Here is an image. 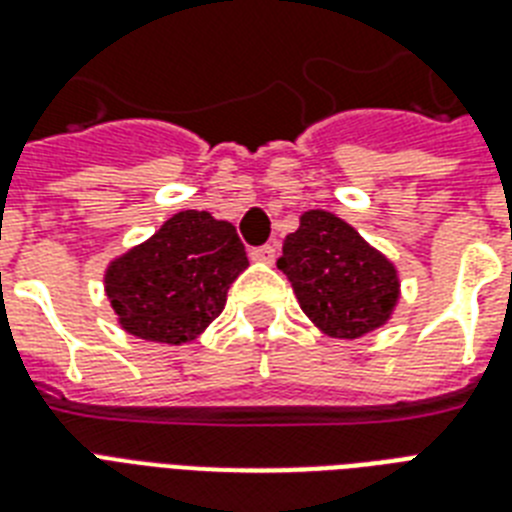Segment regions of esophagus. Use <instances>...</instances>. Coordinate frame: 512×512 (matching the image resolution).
<instances>
[{
	"label": "esophagus",
	"mask_w": 512,
	"mask_h": 512,
	"mask_svg": "<svg viewBox=\"0 0 512 512\" xmlns=\"http://www.w3.org/2000/svg\"><path fill=\"white\" fill-rule=\"evenodd\" d=\"M249 257L255 260V263H268L271 265L276 260V247L273 244H263V247H255L249 252Z\"/></svg>",
	"instance_id": "obj_1"
}]
</instances>
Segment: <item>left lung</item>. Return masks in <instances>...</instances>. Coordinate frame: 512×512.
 Returning <instances> with one entry per match:
<instances>
[{"mask_svg":"<svg viewBox=\"0 0 512 512\" xmlns=\"http://www.w3.org/2000/svg\"><path fill=\"white\" fill-rule=\"evenodd\" d=\"M276 265L287 273L305 316L337 340L380 329L401 295L396 265L324 209L300 215V228L284 239Z\"/></svg>","mask_w":512,"mask_h":512,"instance_id":"left-lung-1","label":"left lung"}]
</instances>
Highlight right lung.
Wrapping results in <instances>:
<instances>
[{
  "mask_svg": "<svg viewBox=\"0 0 512 512\" xmlns=\"http://www.w3.org/2000/svg\"><path fill=\"white\" fill-rule=\"evenodd\" d=\"M247 265L231 223L185 209L111 260L103 281L124 332L180 345L196 340L223 313L228 289Z\"/></svg>",
  "mask_w": 512,
  "mask_h": 512,
  "instance_id": "obj_1",
  "label": "right lung"
}]
</instances>
